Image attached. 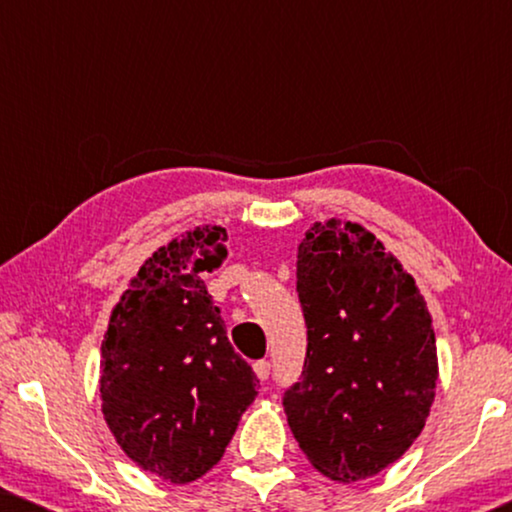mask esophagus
Masks as SVG:
<instances>
[{"label": "esophagus", "mask_w": 512, "mask_h": 512, "mask_svg": "<svg viewBox=\"0 0 512 512\" xmlns=\"http://www.w3.org/2000/svg\"><path fill=\"white\" fill-rule=\"evenodd\" d=\"M270 361L268 359H261V361H256L254 363V373L258 375V380H268L270 377Z\"/></svg>", "instance_id": "esophagus-1"}]
</instances>
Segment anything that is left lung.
<instances>
[{
    "label": "left lung",
    "instance_id": "obj_1",
    "mask_svg": "<svg viewBox=\"0 0 512 512\" xmlns=\"http://www.w3.org/2000/svg\"><path fill=\"white\" fill-rule=\"evenodd\" d=\"M296 268L307 352L284 391L286 419L326 478L366 480L401 459L429 417L431 314L415 279L359 223H314Z\"/></svg>",
    "mask_w": 512,
    "mask_h": 512
}]
</instances>
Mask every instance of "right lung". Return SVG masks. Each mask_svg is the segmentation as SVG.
Returning <instances> with one entry per match:
<instances>
[{"label":"right lung","mask_w":512,"mask_h":512,"mask_svg":"<svg viewBox=\"0 0 512 512\" xmlns=\"http://www.w3.org/2000/svg\"><path fill=\"white\" fill-rule=\"evenodd\" d=\"M226 230L160 247L130 282L102 342V412L123 452L174 485L219 464L258 380L226 335L205 275L226 261Z\"/></svg>","instance_id":"1"}]
</instances>
